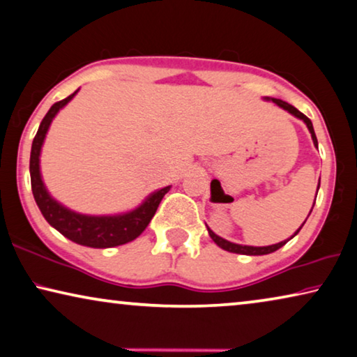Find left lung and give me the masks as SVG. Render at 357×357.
I'll return each instance as SVG.
<instances>
[{"instance_id": "8db88e82", "label": "left lung", "mask_w": 357, "mask_h": 357, "mask_svg": "<svg viewBox=\"0 0 357 357\" xmlns=\"http://www.w3.org/2000/svg\"><path fill=\"white\" fill-rule=\"evenodd\" d=\"M264 100H269V102H274L275 105H279L280 109H284V110H287L289 112V114H291L294 116H296V119H300V120H303L306 123V126H307V130H310V132H311V137H312V142H314V146L317 147V137H316V132H314V128H312V123H311V120L307 119V116L305 115V114H301L300 110L298 109H295L294 105H290L289 102H285V100H280V99H275V98H263ZM319 185H321V178H319ZM319 185H317V190H319ZM316 195H317V192H316ZM316 202V200H314ZM312 206H314V204H312ZM311 211H312V208L310 210V215H311ZM307 215V216H310ZM307 220V218H306ZM306 222V221H305ZM305 222H303V225H305ZM303 225L300 226V229L303 227ZM206 229H208V234H210V237L213 238V242L216 243L218 247L220 248H222V250H226V252H231V253H238V255H250V257H258V255H269V253H273V252H275V250H279L280 247H284L287 242L290 241V238H294L298 232H300V229H296V232L294 234V236H291L290 238H287V241H282V242H279V243H274V245H266V247H252V245H241V243H234V242H229V241H226V238H222V237H220V236H216L215 232H213L208 226H206Z\"/></svg>"}]
</instances>
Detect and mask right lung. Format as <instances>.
Listing matches in <instances>:
<instances>
[{
  "instance_id": "right-lung-1",
  "label": "right lung",
  "mask_w": 357,
  "mask_h": 357,
  "mask_svg": "<svg viewBox=\"0 0 357 357\" xmlns=\"http://www.w3.org/2000/svg\"><path fill=\"white\" fill-rule=\"evenodd\" d=\"M79 91L77 89L75 93L68 96V98L56 102L52 107L47 110L45 119L41 120L38 131L31 144L30 152V179H31V192H33L35 202L38 205L41 215L45 220L59 231L63 237L70 238L72 242L78 243V245L91 247V248H110L119 247L135 241L144 232L149 222L155 215V211L160 205L163 195L172 189V185L167 188L153 190L149 194L142 204H139L136 208L125 213H116V215H84V213L73 211L57 202L54 197L50 194L46 189L45 181L41 176L40 168V157L41 149L45 144L47 130L54 120V116L59 114V110L66 107L70 100L75 98V94Z\"/></svg>"
}]
</instances>
